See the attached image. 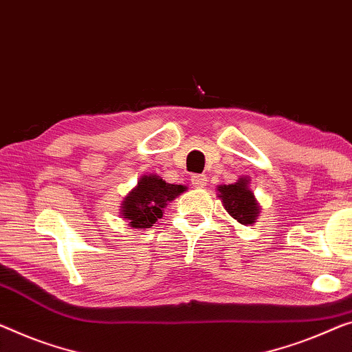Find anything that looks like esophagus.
Wrapping results in <instances>:
<instances>
[{"instance_id": "esophagus-1", "label": "esophagus", "mask_w": 352, "mask_h": 352, "mask_svg": "<svg viewBox=\"0 0 352 352\" xmlns=\"http://www.w3.org/2000/svg\"><path fill=\"white\" fill-rule=\"evenodd\" d=\"M191 185L194 188H204L207 185V177L204 174H194L191 177Z\"/></svg>"}]
</instances>
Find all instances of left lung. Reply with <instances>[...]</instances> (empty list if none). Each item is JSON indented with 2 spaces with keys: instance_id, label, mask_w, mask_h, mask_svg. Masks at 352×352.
I'll return each mask as SVG.
<instances>
[{
  "instance_id": "obj_1",
  "label": "left lung",
  "mask_w": 352,
  "mask_h": 352,
  "mask_svg": "<svg viewBox=\"0 0 352 352\" xmlns=\"http://www.w3.org/2000/svg\"><path fill=\"white\" fill-rule=\"evenodd\" d=\"M218 197L221 199L223 207L226 212L237 219L240 224L256 223L259 217L261 206L256 201L254 192L250 190V180L246 177L239 178L232 185H219L218 188Z\"/></svg>"
}]
</instances>
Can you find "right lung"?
<instances>
[{
  "instance_id": "obj_1",
  "label": "right lung",
  "mask_w": 352,
  "mask_h": 352,
  "mask_svg": "<svg viewBox=\"0 0 352 352\" xmlns=\"http://www.w3.org/2000/svg\"><path fill=\"white\" fill-rule=\"evenodd\" d=\"M186 191V186L166 183L160 175H144L138 186L124 197L122 218L128 219L134 229L151 228L162 217L167 202Z\"/></svg>"
}]
</instances>
